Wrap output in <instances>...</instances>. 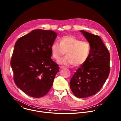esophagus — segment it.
Here are the masks:
<instances>
[{"mask_svg": "<svg viewBox=\"0 0 121 121\" xmlns=\"http://www.w3.org/2000/svg\"><path fill=\"white\" fill-rule=\"evenodd\" d=\"M60 69H64V68H66V67H65V66H60Z\"/></svg>", "mask_w": 121, "mask_h": 121, "instance_id": "esophagus-1", "label": "esophagus"}]
</instances>
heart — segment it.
I'll list each match as a JSON object with an SVG mask.
<instances>
[{"mask_svg": "<svg viewBox=\"0 0 121 121\" xmlns=\"http://www.w3.org/2000/svg\"><path fill=\"white\" fill-rule=\"evenodd\" d=\"M59 43L54 42L51 47L52 57L58 60L66 52V56L58 63L75 67L83 65L87 61L91 52V47L86 41H81L73 35H65L59 39Z\"/></svg>", "mask_w": 121, "mask_h": 121, "instance_id": "1", "label": "heart"}]
</instances>
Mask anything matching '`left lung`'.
I'll use <instances>...</instances> for the list:
<instances>
[{
	"mask_svg": "<svg viewBox=\"0 0 121 121\" xmlns=\"http://www.w3.org/2000/svg\"><path fill=\"white\" fill-rule=\"evenodd\" d=\"M80 31L91 45V52L71 77L69 86L76 97L84 98L97 93L106 82L110 71V54L99 36Z\"/></svg>",
	"mask_w": 121,
	"mask_h": 121,
	"instance_id": "obj_1",
	"label": "left lung"
}]
</instances>
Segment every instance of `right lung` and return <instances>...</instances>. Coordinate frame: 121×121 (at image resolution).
<instances>
[{
  "instance_id": "right-lung-1",
  "label": "right lung",
  "mask_w": 121,
  "mask_h": 121,
  "mask_svg": "<svg viewBox=\"0 0 121 121\" xmlns=\"http://www.w3.org/2000/svg\"><path fill=\"white\" fill-rule=\"evenodd\" d=\"M52 30L37 29L16 42L11 66L15 84L28 95L43 97L52 86L59 67L51 58V47L57 37Z\"/></svg>"
}]
</instances>
